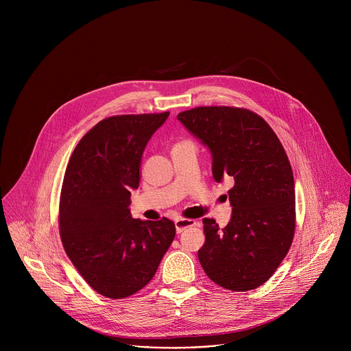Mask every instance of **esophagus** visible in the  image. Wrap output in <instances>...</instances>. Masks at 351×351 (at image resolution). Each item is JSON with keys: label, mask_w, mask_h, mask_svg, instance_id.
<instances>
[{"label": "esophagus", "mask_w": 351, "mask_h": 351, "mask_svg": "<svg viewBox=\"0 0 351 351\" xmlns=\"http://www.w3.org/2000/svg\"><path fill=\"white\" fill-rule=\"evenodd\" d=\"M195 225H197V222L194 219H189V218H178L175 221V226H176L178 233H182L184 229L195 226Z\"/></svg>", "instance_id": "obj_1"}]
</instances>
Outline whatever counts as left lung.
<instances>
[{
    "label": "left lung",
    "instance_id": "8db88e82",
    "mask_svg": "<svg viewBox=\"0 0 351 351\" xmlns=\"http://www.w3.org/2000/svg\"><path fill=\"white\" fill-rule=\"evenodd\" d=\"M178 119L213 154L217 182L230 176L232 219L219 228L204 218L206 243L198 260L223 289L264 285L289 253L295 230V194L285 148L264 118L237 107H195Z\"/></svg>",
    "mask_w": 351,
    "mask_h": 351
}]
</instances>
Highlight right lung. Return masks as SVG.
Instances as JSON below:
<instances>
[{
	"label": "right lung",
	"instance_id": "right-lung-1",
	"mask_svg": "<svg viewBox=\"0 0 351 351\" xmlns=\"http://www.w3.org/2000/svg\"><path fill=\"white\" fill-rule=\"evenodd\" d=\"M169 112L115 115L77 143L60 197L65 253L98 294L126 298L156 275L175 239V223L133 219L130 190L138 187L147 141Z\"/></svg>",
	"mask_w": 351,
	"mask_h": 351
}]
</instances>
